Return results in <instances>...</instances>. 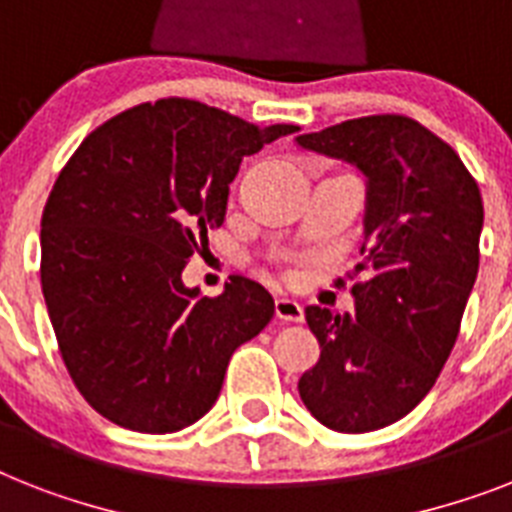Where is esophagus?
Masks as SVG:
<instances>
[{"label":"esophagus","instance_id":"34e87169","mask_svg":"<svg viewBox=\"0 0 512 512\" xmlns=\"http://www.w3.org/2000/svg\"><path fill=\"white\" fill-rule=\"evenodd\" d=\"M276 315H278V318H281V321L299 323V321H302V318H305V310H302V305H299L297 299L278 297L276 299Z\"/></svg>","mask_w":512,"mask_h":512}]
</instances>
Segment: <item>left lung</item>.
<instances>
[{
  "label": "left lung",
  "instance_id": "left-lung-1",
  "mask_svg": "<svg viewBox=\"0 0 512 512\" xmlns=\"http://www.w3.org/2000/svg\"><path fill=\"white\" fill-rule=\"evenodd\" d=\"M297 141L368 178L355 315L305 307L321 357L299 378V397L331 431L384 429L431 392L458 342L479 273V184L447 141L407 115L344 120Z\"/></svg>",
  "mask_w": 512,
  "mask_h": 512
}]
</instances>
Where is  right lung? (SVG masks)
Segmentation results:
<instances>
[{
	"label": "right lung",
	"mask_w": 512,
	"mask_h": 512,
	"mask_svg": "<svg viewBox=\"0 0 512 512\" xmlns=\"http://www.w3.org/2000/svg\"><path fill=\"white\" fill-rule=\"evenodd\" d=\"M297 131L168 97L102 123L65 162L41 215V289L62 363L107 421L141 434L197 423L236 347L270 323L257 281L199 297L181 273L226 220L242 157Z\"/></svg>",
	"instance_id": "obj_1"
}]
</instances>
